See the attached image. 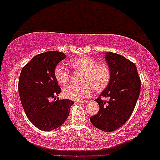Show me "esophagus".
<instances>
[{"label":"esophagus","instance_id":"1","mask_svg":"<svg viewBox=\"0 0 160 160\" xmlns=\"http://www.w3.org/2000/svg\"><path fill=\"white\" fill-rule=\"evenodd\" d=\"M76 102H78V103H87V100H82V101H76Z\"/></svg>","mask_w":160,"mask_h":160}]
</instances>
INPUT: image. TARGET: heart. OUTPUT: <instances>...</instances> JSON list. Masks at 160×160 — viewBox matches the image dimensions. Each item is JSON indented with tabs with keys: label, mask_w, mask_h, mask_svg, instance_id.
<instances>
[{
	"label": "heart",
	"mask_w": 160,
	"mask_h": 160,
	"mask_svg": "<svg viewBox=\"0 0 160 160\" xmlns=\"http://www.w3.org/2000/svg\"><path fill=\"white\" fill-rule=\"evenodd\" d=\"M70 65L74 69L84 73V84L77 86L68 85L63 89L65 98L74 100H81L92 95L94 89L97 91L103 89L111 79V70L106 64H99L89 57H81L70 62ZM54 76L60 84H65L70 78V71L66 65L60 63L54 69Z\"/></svg>",
	"instance_id": "1"
}]
</instances>
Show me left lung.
<instances>
[{
	"label": "left lung",
	"mask_w": 160,
	"mask_h": 160,
	"mask_svg": "<svg viewBox=\"0 0 160 160\" xmlns=\"http://www.w3.org/2000/svg\"><path fill=\"white\" fill-rule=\"evenodd\" d=\"M111 70V79L99 98L95 100L100 106L97 114L90 118L91 123L104 132H112L128 121L136 105L141 91V79L134 63L124 57L106 52ZM108 97V102L101 100Z\"/></svg>",
	"instance_id": "1"
}]
</instances>
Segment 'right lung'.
<instances>
[{
  "label": "right lung",
  "mask_w": 160,
  "mask_h": 160,
  "mask_svg": "<svg viewBox=\"0 0 160 160\" xmlns=\"http://www.w3.org/2000/svg\"><path fill=\"white\" fill-rule=\"evenodd\" d=\"M65 58L66 55L62 52H46L33 57L22 69L18 84L21 103L28 119L39 130L51 131L60 127L74 103L57 98L61 89L54 69ZM50 98H54V101L50 102Z\"/></svg>",
  "instance_id": "right-lung-1"
}]
</instances>
